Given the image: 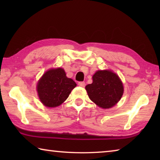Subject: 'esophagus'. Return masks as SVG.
Listing matches in <instances>:
<instances>
[{
  "mask_svg": "<svg viewBox=\"0 0 160 160\" xmlns=\"http://www.w3.org/2000/svg\"><path fill=\"white\" fill-rule=\"evenodd\" d=\"M78 85L80 86V87H85V82H78Z\"/></svg>",
  "mask_w": 160,
  "mask_h": 160,
  "instance_id": "34e87169",
  "label": "esophagus"
}]
</instances>
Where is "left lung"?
I'll use <instances>...</instances> for the list:
<instances>
[{"instance_id": "1", "label": "left lung", "mask_w": 160, "mask_h": 160, "mask_svg": "<svg viewBox=\"0 0 160 160\" xmlns=\"http://www.w3.org/2000/svg\"><path fill=\"white\" fill-rule=\"evenodd\" d=\"M90 99L102 109L117 104L123 94V86L117 75L111 70H98L92 76V83L86 85Z\"/></svg>"}]
</instances>
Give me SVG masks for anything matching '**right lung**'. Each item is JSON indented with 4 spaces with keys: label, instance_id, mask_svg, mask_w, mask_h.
Here are the masks:
<instances>
[{
    "label": "right lung",
    "instance_id": "1",
    "mask_svg": "<svg viewBox=\"0 0 160 160\" xmlns=\"http://www.w3.org/2000/svg\"><path fill=\"white\" fill-rule=\"evenodd\" d=\"M71 78L66 77L61 68L50 69L40 78L37 90L40 101L47 107H56L66 101L76 87Z\"/></svg>",
    "mask_w": 160,
    "mask_h": 160
}]
</instances>
